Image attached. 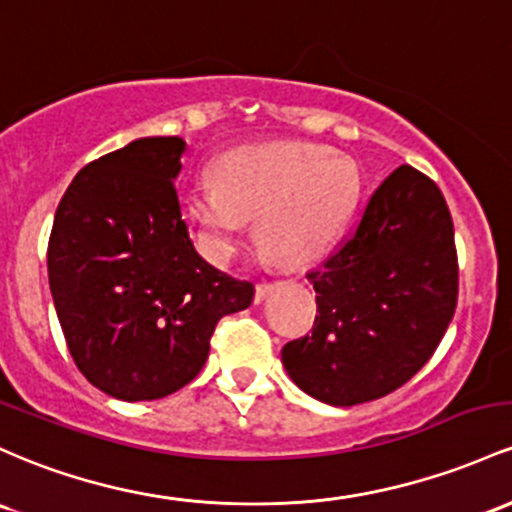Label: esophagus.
<instances>
[{
  "instance_id": "obj_1",
  "label": "esophagus",
  "mask_w": 512,
  "mask_h": 512,
  "mask_svg": "<svg viewBox=\"0 0 512 512\" xmlns=\"http://www.w3.org/2000/svg\"><path fill=\"white\" fill-rule=\"evenodd\" d=\"M274 289V284H269V282H260L257 284V289H255V301L257 303H262L269 296V291Z\"/></svg>"
}]
</instances>
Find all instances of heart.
Instances as JSON below:
<instances>
[{"label":"heart","mask_w":512,"mask_h":512,"mask_svg":"<svg viewBox=\"0 0 512 512\" xmlns=\"http://www.w3.org/2000/svg\"><path fill=\"white\" fill-rule=\"evenodd\" d=\"M211 177L184 189L179 213L213 262H228L257 218V238L274 260L306 265L338 238L362 192L352 157L303 140L228 150Z\"/></svg>","instance_id":"heart-1"}]
</instances>
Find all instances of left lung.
I'll return each mask as SVG.
<instances>
[{
    "label": "left lung",
    "instance_id": "1",
    "mask_svg": "<svg viewBox=\"0 0 512 512\" xmlns=\"http://www.w3.org/2000/svg\"><path fill=\"white\" fill-rule=\"evenodd\" d=\"M313 333L286 342L284 369L308 396L357 406L425 367L457 308V247L440 187L411 165L381 182L357 228L318 269Z\"/></svg>",
    "mask_w": 512,
    "mask_h": 512
}]
</instances>
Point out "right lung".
<instances>
[{
	"label": "right lung",
	"instance_id": "right-lung-1",
	"mask_svg": "<svg viewBox=\"0 0 512 512\" xmlns=\"http://www.w3.org/2000/svg\"><path fill=\"white\" fill-rule=\"evenodd\" d=\"M184 150L177 136L138 138L89 162L50 230L48 282L70 355L119 401L187 386L218 320L255 296L194 250L174 189Z\"/></svg>",
	"mask_w": 512,
	"mask_h": 512
}]
</instances>
